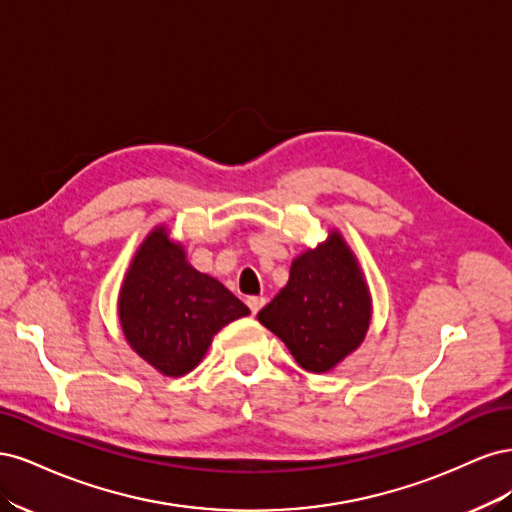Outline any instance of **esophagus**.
I'll return each mask as SVG.
<instances>
[{"label":"esophagus","instance_id":"obj_1","mask_svg":"<svg viewBox=\"0 0 512 512\" xmlns=\"http://www.w3.org/2000/svg\"><path fill=\"white\" fill-rule=\"evenodd\" d=\"M262 305H265V297H247V307L252 309V314H258Z\"/></svg>","mask_w":512,"mask_h":512}]
</instances>
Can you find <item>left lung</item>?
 Masks as SVG:
<instances>
[{"mask_svg": "<svg viewBox=\"0 0 512 512\" xmlns=\"http://www.w3.org/2000/svg\"><path fill=\"white\" fill-rule=\"evenodd\" d=\"M258 320L312 374H327L363 344L371 292L342 232L329 230L327 239L292 260L288 284Z\"/></svg>", "mask_w": 512, "mask_h": 512, "instance_id": "obj_1", "label": "left lung"}]
</instances>
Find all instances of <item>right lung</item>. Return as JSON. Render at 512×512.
<instances>
[{"mask_svg": "<svg viewBox=\"0 0 512 512\" xmlns=\"http://www.w3.org/2000/svg\"><path fill=\"white\" fill-rule=\"evenodd\" d=\"M247 314V305L222 282L190 265L185 247L170 239L164 224L138 245L117 299L126 342L168 378L190 374L213 335Z\"/></svg>", "mask_w": 512, "mask_h": 512, "instance_id": "add662e5", "label": "right lung"}]
</instances>
